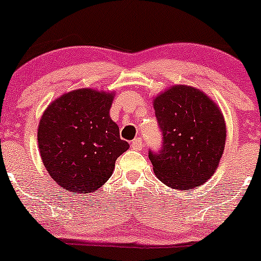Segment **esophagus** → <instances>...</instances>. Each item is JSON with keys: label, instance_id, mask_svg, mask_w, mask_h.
<instances>
[{"label": "esophagus", "instance_id": "1", "mask_svg": "<svg viewBox=\"0 0 261 261\" xmlns=\"http://www.w3.org/2000/svg\"><path fill=\"white\" fill-rule=\"evenodd\" d=\"M142 146H143L142 139H140V137H137V139L133 140V142H131V147H133L134 149H136V151H140V149H142Z\"/></svg>", "mask_w": 261, "mask_h": 261}]
</instances>
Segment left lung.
Segmentation results:
<instances>
[{
	"mask_svg": "<svg viewBox=\"0 0 261 261\" xmlns=\"http://www.w3.org/2000/svg\"><path fill=\"white\" fill-rule=\"evenodd\" d=\"M163 146L149 152L153 172L167 187L188 190L202 185L217 170L226 145L220 107L195 87L176 85L153 99Z\"/></svg>",
	"mask_w": 261,
	"mask_h": 261,
	"instance_id": "8db88e82",
	"label": "left lung"
}]
</instances>
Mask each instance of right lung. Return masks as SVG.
I'll use <instances>...</instances> for the list:
<instances>
[{
    "label": "right lung",
    "mask_w": 261,
    "mask_h": 261,
    "mask_svg": "<svg viewBox=\"0 0 261 261\" xmlns=\"http://www.w3.org/2000/svg\"><path fill=\"white\" fill-rule=\"evenodd\" d=\"M114 97L113 91L74 89L51 101L41 115V161L54 181L70 194L99 189L130 147L109 115Z\"/></svg>",
    "instance_id": "obj_1"
}]
</instances>
